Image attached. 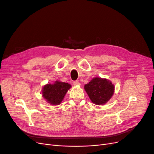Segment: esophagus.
Segmentation results:
<instances>
[{
    "label": "esophagus",
    "mask_w": 154,
    "mask_h": 154,
    "mask_svg": "<svg viewBox=\"0 0 154 154\" xmlns=\"http://www.w3.org/2000/svg\"><path fill=\"white\" fill-rule=\"evenodd\" d=\"M73 85H80V83L78 81H74V82H73Z\"/></svg>",
    "instance_id": "esophagus-1"
}]
</instances>
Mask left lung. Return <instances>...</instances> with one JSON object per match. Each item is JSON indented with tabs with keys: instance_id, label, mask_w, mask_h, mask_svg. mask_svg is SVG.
Segmentation results:
<instances>
[{
	"instance_id": "obj_1",
	"label": "left lung",
	"mask_w": 154,
	"mask_h": 154,
	"mask_svg": "<svg viewBox=\"0 0 154 154\" xmlns=\"http://www.w3.org/2000/svg\"><path fill=\"white\" fill-rule=\"evenodd\" d=\"M84 88L93 103L104 105L114 94V86L106 79L96 77L87 84Z\"/></svg>"
}]
</instances>
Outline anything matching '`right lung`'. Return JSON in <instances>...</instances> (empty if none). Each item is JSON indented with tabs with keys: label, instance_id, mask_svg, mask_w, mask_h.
Masks as SVG:
<instances>
[{
	"label": "right lung",
	"instance_id": "obj_1",
	"mask_svg": "<svg viewBox=\"0 0 154 154\" xmlns=\"http://www.w3.org/2000/svg\"><path fill=\"white\" fill-rule=\"evenodd\" d=\"M71 87V85L67 83L56 81L53 84H47L44 86L42 96L49 103L53 105H59Z\"/></svg>",
	"mask_w": 154,
	"mask_h": 154
}]
</instances>
